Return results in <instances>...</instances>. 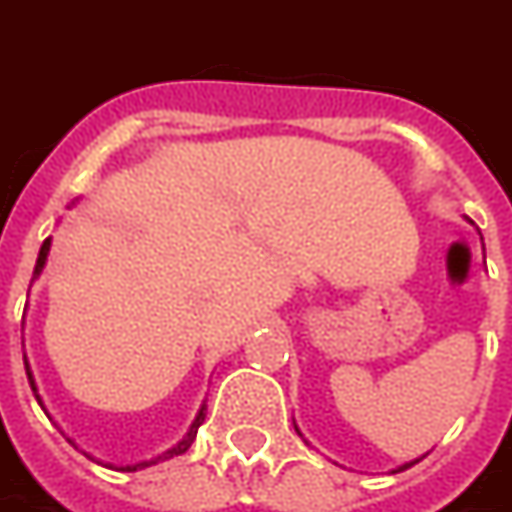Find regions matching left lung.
Masks as SVG:
<instances>
[{
	"label": "left lung",
	"mask_w": 512,
	"mask_h": 512,
	"mask_svg": "<svg viewBox=\"0 0 512 512\" xmlns=\"http://www.w3.org/2000/svg\"><path fill=\"white\" fill-rule=\"evenodd\" d=\"M471 224H474V221H471ZM293 427H296V421H293ZM296 432H299V427H296ZM299 435H302V432H299ZM424 457V455H421ZM421 457H416V460H410V463H405V466H399V468H393V474H396V471H405V468H410V466H416L418 460H421Z\"/></svg>",
	"instance_id": "8db88e82"
}]
</instances>
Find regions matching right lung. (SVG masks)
Returning <instances> with one entry per match:
<instances>
[{
    "instance_id": "add662e5",
    "label": "right lung",
    "mask_w": 512,
    "mask_h": 512,
    "mask_svg": "<svg viewBox=\"0 0 512 512\" xmlns=\"http://www.w3.org/2000/svg\"><path fill=\"white\" fill-rule=\"evenodd\" d=\"M49 246H52V238H46L44 246H41V252H38L35 271H32V280H38V277H41V271H44V266H46V257H49ZM21 330H24V321H21ZM24 368H27V380H30V388H32V393H35V399H38V405L44 407V399L38 396V385H35V377H32V368H30V363H27V355H24ZM205 410H207V405L199 407V413H196L191 430L185 432V435H182V441L174 443V446H171V449H166L163 455L152 457V460H141V463H132V466H121V471H138V468L157 466V463H163V460H171V457L185 455V452L191 449V443H194L196 430H199V427H202V421H205ZM44 413H46V407H44Z\"/></svg>"
}]
</instances>
